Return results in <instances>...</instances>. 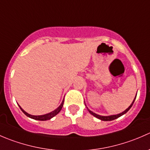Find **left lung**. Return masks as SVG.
I'll return each instance as SVG.
<instances>
[{"label": "left lung", "instance_id": "obj_1", "mask_svg": "<svg viewBox=\"0 0 150 150\" xmlns=\"http://www.w3.org/2000/svg\"><path fill=\"white\" fill-rule=\"evenodd\" d=\"M136 97H137V95H136ZM136 97H135V99H134V101H133V102H132V103H131V105H130L129 107H128V108H127L126 110H125V111H123V112H122L120 113V114L115 115H110V116H102V115H97V114H96V113L93 112H92V111H91V110H89L88 109V108H87V109H88V112H90L91 114L92 115H93V116H94V117H97V118H99V120H104V121H110V120H115V119H117V118H118L119 117H120V116H122V115L125 114V113H126L127 112H128V110H129L131 108V107H132V105H133V104H134V101H135V99H136Z\"/></svg>", "mask_w": 150, "mask_h": 150}]
</instances>
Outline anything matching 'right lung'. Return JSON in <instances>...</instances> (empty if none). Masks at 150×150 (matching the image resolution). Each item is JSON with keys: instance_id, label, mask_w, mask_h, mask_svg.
<instances>
[{"instance_id": "obj_1", "label": "right lung", "mask_w": 150, "mask_h": 150, "mask_svg": "<svg viewBox=\"0 0 150 150\" xmlns=\"http://www.w3.org/2000/svg\"><path fill=\"white\" fill-rule=\"evenodd\" d=\"M63 104H64V100L62 101V104H60V106L58 107V108L56 109L55 110L52 111L51 112L48 113V114H46V115H30V114H28V112H25V110H24L23 109H22L19 105V107H20L21 110L23 112L24 114H25V115L28 116V117H30V118H32V119H34V120H42V121H43V120H50V119L52 118L53 117H54L55 115H57L58 114L60 111H61L62 108V107H63Z\"/></svg>"}]
</instances>
